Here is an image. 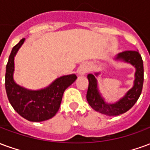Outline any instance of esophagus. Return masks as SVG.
<instances>
[{
    "instance_id": "obj_1",
    "label": "esophagus",
    "mask_w": 150,
    "mask_h": 150,
    "mask_svg": "<svg viewBox=\"0 0 150 150\" xmlns=\"http://www.w3.org/2000/svg\"><path fill=\"white\" fill-rule=\"evenodd\" d=\"M88 71V66H85V65L82 66L81 67L79 68V75H84V74H86Z\"/></svg>"
}]
</instances>
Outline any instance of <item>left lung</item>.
<instances>
[{"label": "left lung", "mask_w": 150, "mask_h": 150, "mask_svg": "<svg viewBox=\"0 0 150 150\" xmlns=\"http://www.w3.org/2000/svg\"><path fill=\"white\" fill-rule=\"evenodd\" d=\"M116 59H122L125 62H129L136 67L134 86L129 90L127 94L116 104H108L104 102L101 97L97 88V82L94 75H88V84L87 92V100L95 111L108 116H118L126 112L135 104L142 94L143 82H144V67L143 60L140 53L137 50H126L120 53ZM96 74V75H97Z\"/></svg>", "instance_id": "1"}]
</instances>
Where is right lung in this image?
Segmentation results:
<instances>
[{"mask_svg": "<svg viewBox=\"0 0 150 150\" xmlns=\"http://www.w3.org/2000/svg\"><path fill=\"white\" fill-rule=\"evenodd\" d=\"M25 38L13 47L6 65L5 90L8 101L17 112L30 121L46 120L55 115L62 102L63 92L72 84L77 76L64 75L57 79L48 88L39 91H30L18 85L13 79L14 56L23 44Z\"/></svg>", "mask_w": 150, "mask_h": 150, "instance_id": "obj_1", "label": "right lung"}]
</instances>
